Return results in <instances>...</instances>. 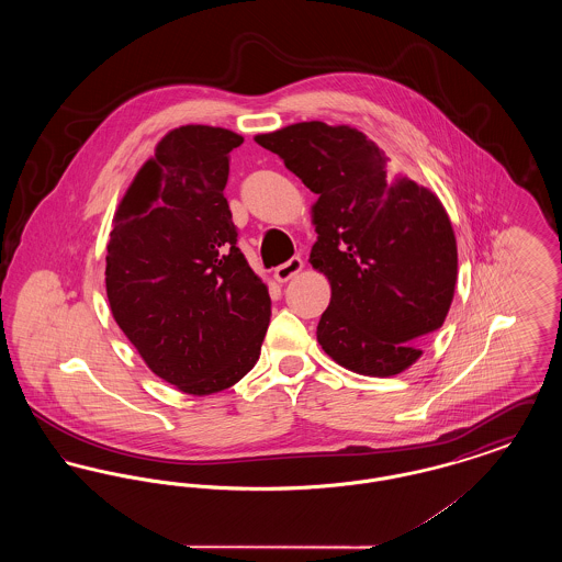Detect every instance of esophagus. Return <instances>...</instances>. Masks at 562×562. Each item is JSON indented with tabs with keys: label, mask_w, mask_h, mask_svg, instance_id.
Returning a JSON list of instances; mask_svg holds the SVG:
<instances>
[{
	"label": "esophagus",
	"mask_w": 562,
	"mask_h": 562,
	"mask_svg": "<svg viewBox=\"0 0 562 562\" xmlns=\"http://www.w3.org/2000/svg\"><path fill=\"white\" fill-rule=\"evenodd\" d=\"M301 269H303V261H301L299 257H293V259H289L286 263H282L280 268L273 269V278H276L278 282H289Z\"/></svg>",
	"instance_id": "1"
}]
</instances>
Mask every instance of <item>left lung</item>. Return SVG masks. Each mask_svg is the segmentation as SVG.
Listing matches in <instances>:
<instances>
[{
  "mask_svg": "<svg viewBox=\"0 0 562 562\" xmlns=\"http://www.w3.org/2000/svg\"><path fill=\"white\" fill-rule=\"evenodd\" d=\"M255 140L318 193L310 263L330 282L322 349L353 373L406 371L453 301L457 241L442 202L392 177L376 143L351 126L299 122Z\"/></svg>",
  "mask_w": 562,
  "mask_h": 562,
  "instance_id": "8db88e82",
  "label": "left lung"
}]
</instances>
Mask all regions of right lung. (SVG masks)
I'll use <instances>...</instances> for the list:
<instances>
[{
	"instance_id": "obj_1",
	"label": "right lung",
	"mask_w": 562,
	"mask_h": 562,
	"mask_svg": "<svg viewBox=\"0 0 562 562\" xmlns=\"http://www.w3.org/2000/svg\"><path fill=\"white\" fill-rule=\"evenodd\" d=\"M240 134L179 126L126 189L109 234V307L145 364L177 390L209 396L261 353L271 301L250 269L223 195Z\"/></svg>"
}]
</instances>
